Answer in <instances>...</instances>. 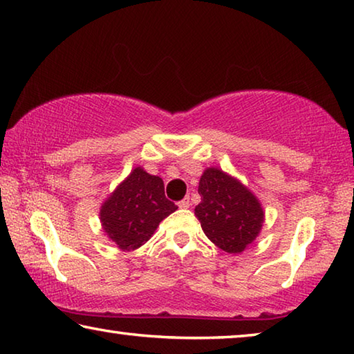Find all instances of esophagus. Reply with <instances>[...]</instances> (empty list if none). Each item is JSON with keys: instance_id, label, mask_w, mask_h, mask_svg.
<instances>
[{"instance_id": "34e87169", "label": "esophagus", "mask_w": 354, "mask_h": 354, "mask_svg": "<svg viewBox=\"0 0 354 354\" xmlns=\"http://www.w3.org/2000/svg\"><path fill=\"white\" fill-rule=\"evenodd\" d=\"M178 206L181 207V209H187L190 206V198H189V196H185V198H183L181 201H179Z\"/></svg>"}]
</instances>
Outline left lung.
<instances>
[{
    "label": "left lung",
    "mask_w": 354,
    "mask_h": 354,
    "mask_svg": "<svg viewBox=\"0 0 354 354\" xmlns=\"http://www.w3.org/2000/svg\"><path fill=\"white\" fill-rule=\"evenodd\" d=\"M201 203L195 207L209 241L226 253H241L259 234L263 212L256 196L237 179L207 169L200 179Z\"/></svg>",
    "instance_id": "obj_1"
}]
</instances>
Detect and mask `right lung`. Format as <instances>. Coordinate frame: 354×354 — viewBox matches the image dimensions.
<instances>
[{
  "mask_svg": "<svg viewBox=\"0 0 354 354\" xmlns=\"http://www.w3.org/2000/svg\"><path fill=\"white\" fill-rule=\"evenodd\" d=\"M178 206L167 200L164 181L137 167L101 207L106 234L122 250H136Z\"/></svg>",
  "mask_w": 354,
  "mask_h": 354,
  "instance_id": "obj_1",
  "label": "right lung"
}]
</instances>
